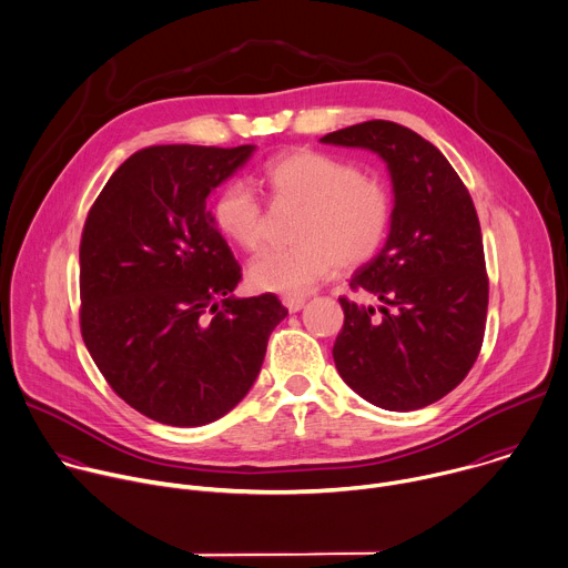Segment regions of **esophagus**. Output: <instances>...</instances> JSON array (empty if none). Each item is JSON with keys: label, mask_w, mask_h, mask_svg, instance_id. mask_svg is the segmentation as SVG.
<instances>
[{"label": "esophagus", "mask_w": 568, "mask_h": 568, "mask_svg": "<svg viewBox=\"0 0 568 568\" xmlns=\"http://www.w3.org/2000/svg\"><path fill=\"white\" fill-rule=\"evenodd\" d=\"M282 302H284V306L291 311V313H297V311H302L304 308V297H297V295H286V297H282Z\"/></svg>", "instance_id": "1"}]
</instances>
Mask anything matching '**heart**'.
<instances>
[{"label": "heart", "mask_w": 568, "mask_h": 568, "mask_svg": "<svg viewBox=\"0 0 568 568\" xmlns=\"http://www.w3.org/2000/svg\"><path fill=\"white\" fill-rule=\"evenodd\" d=\"M262 183L275 205L302 210L295 223L297 246L264 251L248 266L255 288L302 295L337 266L352 271L383 248L392 225V194L383 181L361 174L343 159L291 150L273 156ZM216 231L242 251H255L264 235V210L242 181L223 183L210 205Z\"/></svg>", "instance_id": "1"}]
</instances>
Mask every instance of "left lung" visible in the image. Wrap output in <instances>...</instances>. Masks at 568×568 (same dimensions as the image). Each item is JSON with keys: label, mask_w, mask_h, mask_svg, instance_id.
<instances>
[{"label": "left lung", "mask_w": 568, "mask_h": 568, "mask_svg": "<svg viewBox=\"0 0 568 568\" xmlns=\"http://www.w3.org/2000/svg\"><path fill=\"white\" fill-rule=\"evenodd\" d=\"M320 141L378 154L394 187L387 242L349 282L378 304L339 297L335 369L376 407L420 409L468 376L484 343L488 275L473 196L447 159L403 125L367 121Z\"/></svg>", "instance_id": "obj_1"}]
</instances>
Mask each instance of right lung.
Masks as SVG:
<instances>
[{"label":"right lung","instance_id":"right-lung-1","mask_svg":"<svg viewBox=\"0 0 568 568\" xmlns=\"http://www.w3.org/2000/svg\"><path fill=\"white\" fill-rule=\"evenodd\" d=\"M253 152L145 148L111 174L84 221L82 339L109 387L152 420L196 427L229 414L288 315L273 293L233 295L242 268L205 207Z\"/></svg>","mask_w":568,"mask_h":568}]
</instances>
